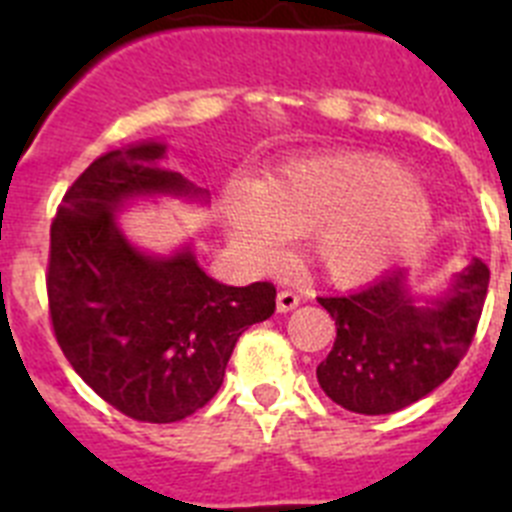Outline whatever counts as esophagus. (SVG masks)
<instances>
[{"mask_svg":"<svg viewBox=\"0 0 512 512\" xmlns=\"http://www.w3.org/2000/svg\"><path fill=\"white\" fill-rule=\"evenodd\" d=\"M297 305H300V295H295L292 289H282V292L277 295V310L279 312L295 310Z\"/></svg>","mask_w":512,"mask_h":512,"instance_id":"1","label":"esophagus"}]
</instances>
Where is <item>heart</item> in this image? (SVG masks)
Instances as JSON below:
<instances>
[{
    "label": "heart",
    "instance_id": "1",
    "mask_svg": "<svg viewBox=\"0 0 512 512\" xmlns=\"http://www.w3.org/2000/svg\"><path fill=\"white\" fill-rule=\"evenodd\" d=\"M230 241L253 261H271L287 235H305L310 264L336 284L390 269L431 225V205L413 174L387 156L333 151L300 158L223 197Z\"/></svg>",
    "mask_w": 512,
    "mask_h": 512
}]
</instances>
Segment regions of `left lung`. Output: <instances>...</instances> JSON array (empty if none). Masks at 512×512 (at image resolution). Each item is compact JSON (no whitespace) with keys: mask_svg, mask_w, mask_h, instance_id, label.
<instances>
[{"mask_svg":"<svg viewBox=\"0 0 512 512\" xmlns=\"http://www.w3.org/2000/svg\"><path fill=\"white\" fill-rule=\"evenodd\" d=\"M490 284L474 259L449 292L420 302L408 269H390L351 295L318 297L336 320V343L318 366L330 400L361 415H390L431 395L472 346Z\"/></svg>","mask_w":512,"mask_h":512,"instance_id":"left-lung-1","label":"left lung"}]
</instances>
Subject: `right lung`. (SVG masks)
<instances>
[{"label":"right lung","instance_id":"1","mask_svg":"<svg viewBox=\"0 0 512 512\" xmlns=\"http://www.w3.org/2000/svg\"><path fill=\"white\" fill-rule=\"evenodd\" d=\"M164 143L104 153L63 194L51 223L48 307L63 356L84 382L133 420L176 423L205 408L243 330L271 318V282L228 287L207 277L192 248L140 251L117 225L138 197L207 202L161 166Z\"/></svg>","mask_w":512,"mask_h":512}]
</instances>
